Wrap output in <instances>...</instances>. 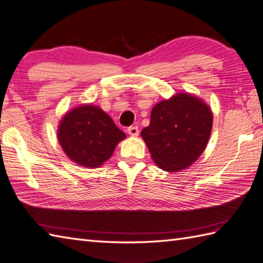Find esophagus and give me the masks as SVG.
Returning <instances> with one entry per match:
<instances>
[{
	"instance_id": "1",
	"label": "esophagus",
	"mask_w": 263,
	"mask_h": 263,
	"mask_svg": "<svg viewBox=\"0 0 263 263\" xmlns=\"http://www.w3.org/2000/svg\"><path fill=\"white\" fill-rule=\"evenodd\" d=\"M127 133L131 137H138L139 136V128L138 126H130L127 128Z\"/></svg>"
}]
</instances>
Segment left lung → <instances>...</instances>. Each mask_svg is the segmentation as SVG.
Listing matches in <instances>:
<instances>
[{
  "mask_svg": "<svg viewBox=\"0 0 263 263\" xmlns=\"http://www.w3.org/2000/svg\"><path fill=\"white\" fill-rule=\"evenodd\" d=\"M212 111L191 93H176L152 109L150 124L141 131L152 158L159 168L178 172L197 160L209 141Z\"/></svg>",
  "mask_w": 263,
  "mask_h": 263,
  "instance_id": "8db88e82",
  "label": "left lung"
}]
</instances>
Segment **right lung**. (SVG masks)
<instances>
[{
    "label": "right lung",
    "instance_id": "1",
    "mask_svg": "<svg viewBox=\"0 0 263 263\" xmlns=\"http://www.w3.org/2000/svg\"><path fill=\"white\" fill-rule=\"evenodd\" d=\"M125 133L108 114L93 105H81L69 110L60 122L58 139L63 152L76 164L99 167L113 155Z\"/></svg>",
    "mask_w": 263,
    "mask_h": 263
}]
</instances>
